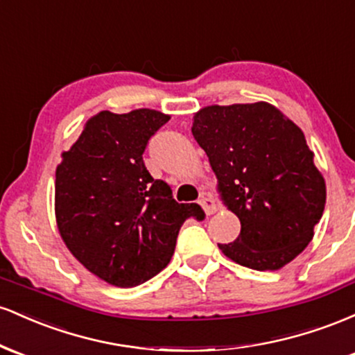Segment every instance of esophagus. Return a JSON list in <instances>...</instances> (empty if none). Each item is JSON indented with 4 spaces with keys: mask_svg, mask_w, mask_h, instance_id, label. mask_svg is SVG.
Returning a JSON list of instances; mask_svg holds the SVG:
<instances>
[{
    "mask_svg": "<svg viewBox=\"0 0 355 355\" xmlns=\"http://www.w3.org/2000/svg\"><path fill=\"white\" fill-rule=\"evenodd\" d=\"M198 203L202 205V209L205 210L207 215H211L215 210H217V203L211 197H209L207 193H200V198H198Z\"/></svg>",
    "mask_w": 355,
    "mask_h": 355,
    "instance_id": "obj_1",
    "label": "esophagus"
}]
</instances>
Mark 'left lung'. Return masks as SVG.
Masks as SVG:
<instances>
[{"label":"left lung","instance_id":"obj_1","mask_svg":"<svg viewBox=\"0 0 355 355\" xmlns=\"http://www.w3.org/2000/svg\"><path fill=\"white\" fill-rule=\"evenodd\" d=\"M191 135L205 150L222 200L240 235L220 250L254 270H279L313 237L325 207V182L302 130L257 101L202 108Z\"/></svg>","mask_w":355,"mask_h":355}]
</instances>
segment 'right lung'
<instances>
[{
    "label": "right lung",
    "mask_w": 355,
    "mask_h": 355,
    "mask_svg": "<svg viewBox=\"0 0 355 355\" xmlns=\"http://www.w3.org/2000/svg\"><path fill=\"white\" fill-rule=\"evenodd\" d=\"M170 120L157 110L100 112L56 166V223L68 250L92 274L135 287L168 266L187 218L198 203H178L146 170L148 140Z\"/></svg>",
    "instance_id": "obj_1"
}]
</instances>
